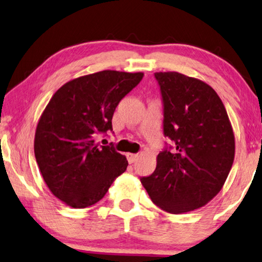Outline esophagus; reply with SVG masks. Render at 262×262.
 I'll return each mask as SVG.
<instances>
[{"mask_svg": "<svg viewBox=\"0 0 262 262\" xmlns=\"http://www.w3.org/2000/svg\"><path fill=\"white\" fill-rule=\"evenodd\" d=\"M127 161L130 162V164H134V162L137 160V158H138L139 156L138 154H134V153H127Z\"/></svg>", "mask_w": 262, "mask_h": 262, "instance_id": "esophagus-1", "label": "esophagus"}]
</instances>
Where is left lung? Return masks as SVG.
I'll return each instance as SVG.
<instances>
[{
	"mask_svg": "<svg viewBox=\"0 0 262 262\" xmlns=\"http://www.w3.org/2000/svg\"><path fill=\"white\" fill-rule=\"evenodd\" d=\"M164 102V134L174 148L157 157L141 178L152 202L174 215L207 204L224 186L234 160V135L220 96L204 81L157 72Z\"/></svg>",
	"mask_w": 262,
	"mask_h": 262,
	"instance_id": "8db88e82",
	"label": "left lung"
}]
</instances>
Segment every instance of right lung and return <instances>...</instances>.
<instances>
[{
	"instance_id": "obj_1",
	"label": "right lung",
	"mask_w": 262,
	"mask_h": 262,
	"mask_svg": "<svg viewBox=\"0 0 262 262\" xmlns=\"http://www.w3.org/2000/svg\"><path fill=\"white\" fill-rule=\"evenodd\" d=\"M144 73L101 71L61 85L42 111L34 135V157L51 192L74 209L102 200L126 170L127 160L96 137L113 130L119 101Z\"/></svg>"
}]
</instances>
